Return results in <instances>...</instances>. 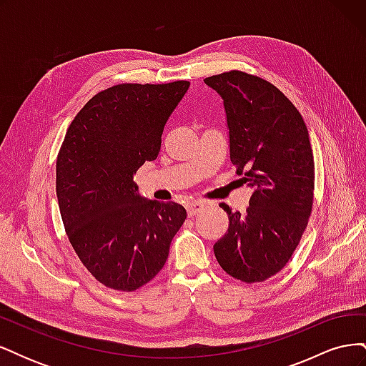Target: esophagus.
<instances>
[{
    "instance_id": "esophagus-1",
    "label": "esophagus",
    "mask_w": 366,
    "mask_h": 366,
    "mask_svg": "<svg viewBox=\"0 0 366 366\" xmlns=\"http://www.w3.org/2000/svg\"><path fill=\"white\" fill-rule=\"evenodd\" d=\"M203 207H204V204H203V203H200V202H192V203H189V204L186 206L187 215H189V217H194V215H197L198 212H202Z\"/></svg>"
}]
</instances>
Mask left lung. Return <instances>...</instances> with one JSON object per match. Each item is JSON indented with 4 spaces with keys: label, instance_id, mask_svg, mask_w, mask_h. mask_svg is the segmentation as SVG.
I'll list each match as a JSON object with an SVG mask.
<instances>
[{
    "label": "left lung",
    "instance_id": "1",
    "mask_svg": "<svg viewBox=\"0 0 366 366\" xmlns=\"http://www.w3.org/2000/svg\"><path fill=\"white\" fill-rule=\"evenodd\" d=\"M204 84L223 99L230 160L253 192L246 212H232L215 244V258L230 276L261 282L289 262L313 207L315 160L296 107L261 77L229 71Z\"/></svg>",
    "mask_w": 366,
    "mask_h": 366
}]
</instances>
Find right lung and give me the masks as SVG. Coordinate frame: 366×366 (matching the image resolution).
<instances>
[{"instance_id":"right-lung-1","label":"right lung","mask_w":366,"mask_h":366,"mask_svg":"<svg viewBox=\"0 0 366 366\" xmlns=\"http://www.w3.org/2000/svg\"><path fill=\"white\" fill-rule=\"evenodd\" d=\"M187 88V81L114 85L84 105L62 142V223L86 270L109 289L132 292L149 282L186 219L182 204L143 197L134 174L157 159L166 122Z\"/></svg>"}]
</instances>
